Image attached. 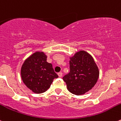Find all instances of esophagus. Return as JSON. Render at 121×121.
Instances as JSON below:
<instances>
[{"instance_id": "obj_1", "label": "esophagus", "mask_w": 121, "mask_h": 121, "mask_svg": "<svg viewBox=\"0 0 121 121\" xmlns=\"http://www.w3.org/2000/svg\"><path fill=\"white\" fill-rule=\"evenodd\" d=\"M58 75L59 77H61L63 76V73L62 72H59L58 73Z\"/></svg>"}]
</instances>
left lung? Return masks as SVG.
I'll use <instances>...</instances> for the list:
<instances>
[{
    "label": "left lung",
    "mask_w": 121,
    "mask_h": 121,
    "mask_svg": "<svg viewBox=\"0 0 121 121\" xmlns=\"http://www.w3.org/2000/svg\"><path fill=\"white\" fill-rule=\"evenodd\" d=\"M70 72L63 79L70 93L81 95L94 87L99 71L92 56L85 51H79L70 57Z\"/></svg>",
    "instance_id": "1"
}]
</instances>
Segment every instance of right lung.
Instances as JSON below:
<instances>
[{
    "mask_svg": "<svg viewBox=\"0 0 121 121\" xmlns=\"http://www.w3.org/2000/svg\"><path fill=\"white\" fill-rule=\"evenodd\" d=\"M20 73L23 83L35 93L46 92L54 78L58 77L52 64L47 62V55L40 51L34 52L25 60Z\"/></svg>",
    "mask_w": 121,
    "mask_h": 121,
    "instance_id": "1",
    "label": "right lung"
}]
</instances>
